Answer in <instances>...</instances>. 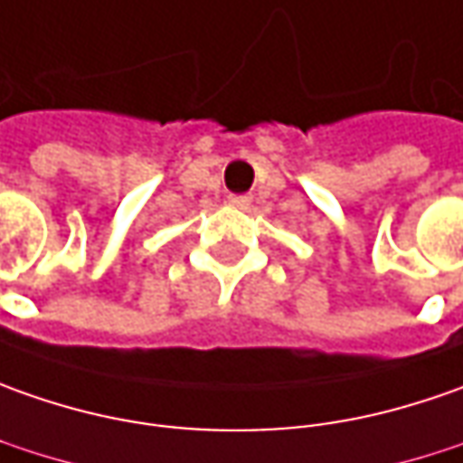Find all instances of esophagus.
Returning a JSON list of instances; mask_svg holds the SVG:
<instances>
[{
	"label": "esophagus",
	"instance_id": "1",
	"mask_svg": "<svg viewBox=\"0 0 463 463\" xmlns=\"http://www.w3.org/2000/svg\"><path fill=\"white\" fill-rule=\"evenodd\" d=\"M228 202H231L235 210H246L248 204H250V197H248V194H232Z\"/></svg>",
	"mask_w": 463,
	"mask_h": 463
}]
</instances>
